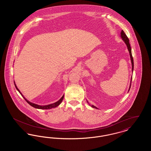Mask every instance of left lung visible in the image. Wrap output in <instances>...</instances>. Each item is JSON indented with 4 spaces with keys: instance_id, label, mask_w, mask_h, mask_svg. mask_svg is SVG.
<instances>
[{
    "instance_id": "left-lung-1",
    "label": "left lung",
    "mask_w": 151,
    "mask_h": 151,
    "mask_svg": "<svg viewBox=\"0 0 151 151\" xmlns=\"http://www.w3.org/2000/svg\"><path fill=\"white\" fill-rule=\"evenodd\" d=\"M121 37L122 38V40L124 42V43H126V46H127V47L128 49V50L129 51V56H130V58H131V65H132V71L133 72L134 71V60H133V58L132 56V52H131V46H130V44L129 42V40L128 38V37L126 36V35L125 34V33L124 32V31L122 30L121 32ZM132 77L131 78V81H130V86H129V91L130 89V88H131V81H132ZM88 102V101H87ZM91 106L92 108H95V109H98L97 107H96L94 105H91Z\"/></svg>"
}]
</instances>
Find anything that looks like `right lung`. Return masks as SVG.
Wrapping results in <instances>:
<instances>
[{
  "instance_id": "obj_1",
  "label": "right lung",
  "mask_w": 151,
  "mask_h": 151,
  "mask_svg": "<svg viewBox=\"0 0 151 151\" xmlns=\"http://www.w3.org/2000/svg\"><path fill=\"white\" fill-rule=\"evenodd\" d=\"M14 86L16 87V89L19 91V92L21 94V95L23 97V98H24V99L25 100V101L29 104L30 105H31V106H33V108H36V109H52V108H56V107H57L58 106H59V105L61 104L62 101H63V98H64V95H63V96L60 98V99L57 102H54V103H53V104H49V105H43V106H42V105H37V104H36L32 103V102H30L29 101L27 100L24 97V96L22 94L21 92L19 91V89L17 88V87L16 86V85L14 81Z\"/></svg>"
}]
</instances>
